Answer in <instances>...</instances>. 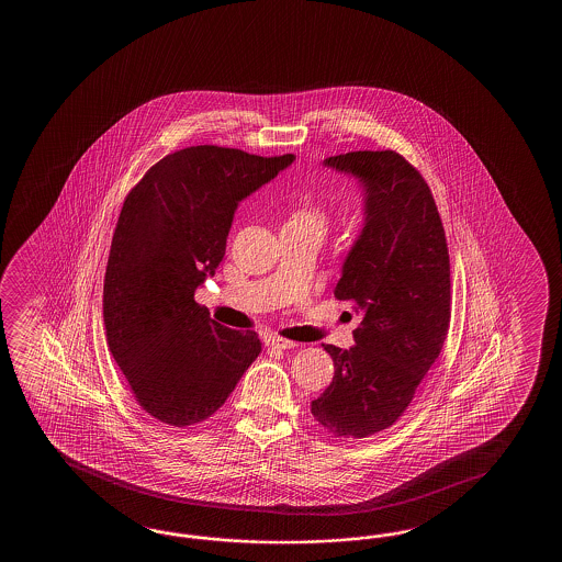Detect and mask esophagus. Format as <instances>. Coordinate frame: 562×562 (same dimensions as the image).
<instances>
[{
  "mask_svg": "<svg viewBox=\"0 0 562 562\" xmlns=\"http://www.w3.org/2000/svg\"><path fill=\"white\" fill-rule=\"evenodd\" d=\"M265 344H267V347H276V349H293V347L297 346L295 341H289L285 337H279V335H269L265 339Z\"/></svg>",
  "mask_w": 562,
  "mask_h": 562,
  "instance_id": "esophagus-1",
  "label": "esophagus"
}]
</instances>
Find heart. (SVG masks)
<instances>
[{
  "mask_svg": "<svg viewBox=\"0 0 562 562\" xmlns=\"http://www.w3.org/2000/svg\"><path fill=\"white\" fill-rule=\"evenodd\" d=\"M329 225H331V211L329 209L313 203V201H303V203L295 204L291 209L283 228L305 233V235H310L319 243L325 237Z\"/></svg>",
  "mask_w": 562,
  "mask_h": 562,
  "instance_id": "b5f03b06",
  "label": "heart"
}]
</instances>
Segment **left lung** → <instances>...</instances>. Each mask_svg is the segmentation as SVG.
<instances>
[{
    "label": "left lung",
    "mask_w": 562,
    "mask_h": 562,
    "mask_svg": "<svg viewBox=\"0 0 562 562\" xmlns=\"http://www.w3.org/2000/svg\"><path fill=\"white\" fill-rule=\"evenodd\" d=\"M325 167L363 187V228L335 297L361 315L349 349L323 346L334 382L311 402L339 438H368L400 418L440 356L450 327V257L430 187L394 150L329 156Z\"/></svg>",
    "instance_id": "1"
}]
</instances>
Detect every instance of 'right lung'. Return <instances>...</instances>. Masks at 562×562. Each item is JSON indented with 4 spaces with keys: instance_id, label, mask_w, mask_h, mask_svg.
<instances>
[{
    "instance_id": "right-lung-1",
    "label": "right lung",
    "mask_w": 562,
    "mask_h": 562,
    "mask_svg": "<svg viewBox=\"0 0 562 562\" xmlns=\"http://www.w3.org/2000/svg\"><path fill=\"white\" fill-rule=\"evenodd\" d=\"M293 160L191 146L158 160L124 201L104 277L108 347L136 402L168 426L211 418L261 353L255 331L211 319L194 291L223 261L240 201Z\"/></svg>"
}]
</instances>
